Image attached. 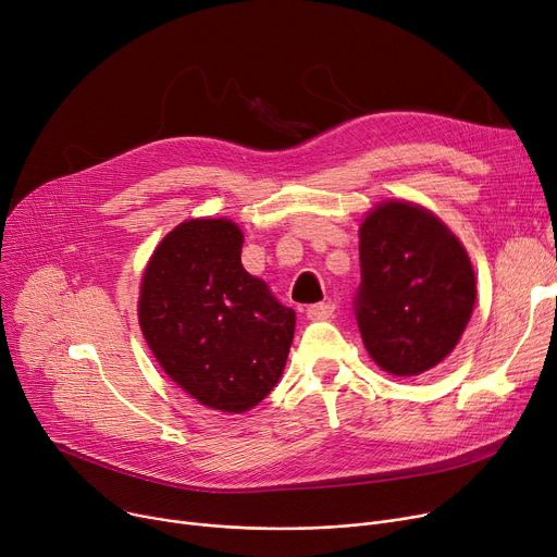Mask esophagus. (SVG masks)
Segmentation results:
<instances>
[{"mask_svg":"<svg viewBox=\"0 0 557 557\" xmlns=\"http://www.w3.org/2000/svg\"><path fill=\"white\" fill-rule=\"evenodd\" d=\"M335 312V304L333 301H324V304H312L308 306L306 314L308 320H329V317Z\"/></svg>","mask_w":557,"mask_h":557,"instance_id":"34e87169","label":"esophagus"}]
</instances>
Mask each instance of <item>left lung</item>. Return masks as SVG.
<instances>
[{
  "mask_svg": "<svg viewBox=\"0 0 557 557\" xmlns=\"http://www.w3.org/2000/svg\"><path fill=\"white\" fill-rule=\"evenodd\" d=\"M473 301L469 256L433 213L406 201L369 213L354 312L379 367L394 376L429 372L454 351Z\"/></svg>",
  "mask_w": 557,
  "mask_h": 557,
  "instance_id": "left-lung-1",
  "label": "left lung"
}]
</instances>
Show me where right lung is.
I'll return each instance as SVG.
<instances>
[{
    "mask_svg": "<svg viewBox=\"0 0 557 557\" xmlns=\"http://www.w3.org/2000/svg\"><path fill=\"white\" fill-rule=\"evenodd\" d=\"M243 231L228 220L178 224L153 251L140 329L165 374L208 408L245 412L278 383L295 310L245 272Z\"/></svg>",
    "mask_w": 557,
    "mask_h": 557,
    "instance_id": "right-lung-1",
    "label": "right lung"
}]
</instances>
